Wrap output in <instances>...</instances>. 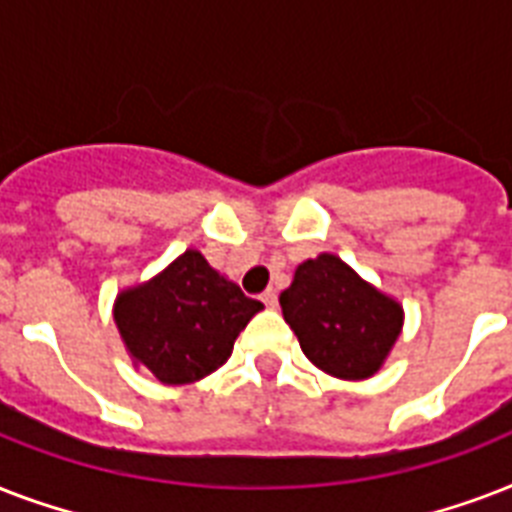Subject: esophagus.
I'll return each mask as SVG.
<instances>
[{
  "instance_id": "1",
  "label": "esophagus",
  "mask_w": 512,
  "mask_h": 512,
  "mask_svg": "<svg viewBox=\"0 0 512 512\" xmlns=\"http://www.w3.org/2000/svg\"><path fill=\"white\" fill-rule=\"evenodd\" d=\"M260 300H263L265 305H268V308H276V303H279V292H276V289H265L263 295H260Z\"/></svg>"
}]
</instances>
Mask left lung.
Wrapping results in <instances>:
<instances>
[{"label":"left lung","instance_id":"1","mask_svg":"<svg viewBox=\"0 0 512 512\" xmlns=\"http://www.w3.org/2000/svg\"><path fill=\"white\" fill-rule=\"evenodd\" d=\"M279 303L305 356L342 380L372 377L404 324L401 305L335 255L305 260Z\"/></svg>","mask_w":512,"mask_h":512}]
</instances>
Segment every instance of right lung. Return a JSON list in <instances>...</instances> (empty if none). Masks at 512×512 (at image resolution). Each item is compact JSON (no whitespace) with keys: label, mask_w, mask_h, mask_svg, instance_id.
<instances>
[{"label":"right lung","mask_w":512,"mask_h":512,"mask_svg":"<svg viewBox=\"0 0 512 512\" xmlns=\"http://www.w3.org/2000/svg\"><path fill=\"white\" fill-rule=\"evenodd\" d=\"M263 303L223 279L188 249L156 279L124 292L114 319L135 361L156 380L183 385L207 377L231 356L233 340Z\"/></svg>","instance_id":"obj_1"}]
</instances>
